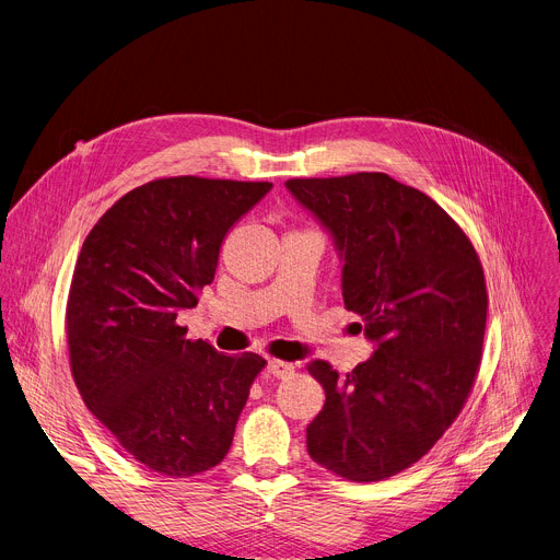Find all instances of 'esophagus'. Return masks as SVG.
<instances>
[{
	"mask_svg": "<svg viewBox=\"0 0 560 560\" xmlns=\"http://www.w3.org/2000/svg\"><path fill=\"white\" fill-rule=\"evenodd\" d=\"M268 371H270L275 377L283 380V377H288V375H292V373H294V366H292L290 362H281V360H268Z\"/></svg>",
	"mask_w": 560,
	"mask_h": 560,
	"instance_id": "esophagus-1",
	"label": "esophagus"
}]
</instances>
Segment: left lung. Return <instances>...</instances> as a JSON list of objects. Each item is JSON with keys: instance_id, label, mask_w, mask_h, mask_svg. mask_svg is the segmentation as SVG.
Segmentation results:
<instances>
[{"instance_id": "8db88e82", "label": "left lung", "mask_w": 560, "mask_h": 560, "mask_svg": "<svg viewBox=\"0 0 560 560\" xmlns=\"http://www.w3.org/2000/svg\"><path fill=\"white\" fill-rule=\"evenodd\" d=\"M285 187L332 234L346 308L377 343L346 375L308 364L326 390L308 453L346 480H386L429 453L474 388L487 326L478 252L433 198L388 174L290 178Z\"/></svg>"}]
</instances>
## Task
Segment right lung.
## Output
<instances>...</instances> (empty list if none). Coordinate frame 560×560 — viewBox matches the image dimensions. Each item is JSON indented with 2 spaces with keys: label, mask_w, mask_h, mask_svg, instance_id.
Instances as JSON below:
<instances>
[{
  "label": "right lung",
  "mask_w": 560,
  "mask_h": 560,
  "mask_svg": "<svg viewBox=\"0 0 560 560\" xmlns=\"http://www.w3.org/2000/svg\"><path fill=\"white\" fill-rule=\"evenodd\" d=\"M272 183L174 176L100 217L78 254L67 343L86 409L147 469L189 478L228 455L257 352H217L176 317L214 281L228 230Z\"/></svg>",
  "instance_id": "obj_1"
}]
</instances>
